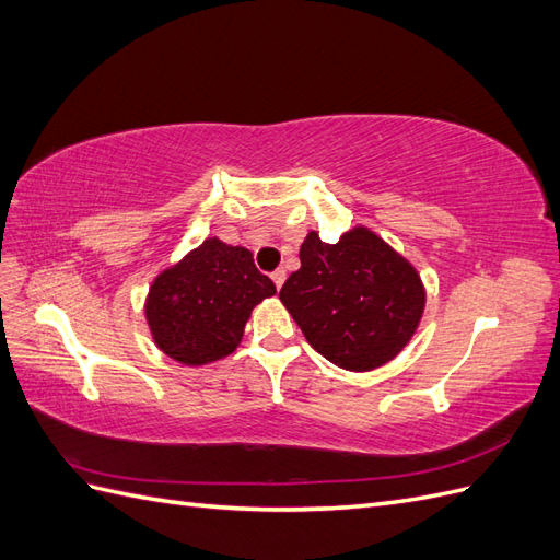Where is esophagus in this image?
<instances>
[{"mask_svg":"<svg viewBox=\"0 0 560 560\" xmlns=\"http://www.w3.org/2000/svg\"><path fill=\"white\" fill-rule=\"evenodd\" d=\"M270 278H273V282H276V287H278V290H282V284H284V278H287V273H284V270H282V268L273 270V276H270Z\"/></svg>","mask_w":560,"mask_h":560,"instance_id":"esophagus-1","label":"esophagus"}]
</instances>
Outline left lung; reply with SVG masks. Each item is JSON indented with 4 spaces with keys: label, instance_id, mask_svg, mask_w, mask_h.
<instances>
[{
    "label": "left lung",
    "instance_id": "8db88e82",
    "mask_svg": "<svg viewBox=\"0 0 560 560\" xmlns=\"http://www.w3.org/2000/svg\"><path fill=\"white\" fill-rule=\"evenodd\" d=\"M299 259L280 301L322 358L346 371H371L409 346L428 292L416 266L378 233L352 226L329 245L311 231Z\"/></svg>",
    "mask_w": 560,
    "mask_h": 560
}]
</instances>
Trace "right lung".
<instances>
[{
    "label": "right lung",
    "instance_id": "add662e5",
    "mask_svg": "<svg viewBox=\"0 0 560 560\" xmlns=\"http://www.w3.org/2000/svg\"><path fill=\"white\" fill-rule=\"evenodd\" d=\"M273 294V280L259 273L249 249L212 235L149 284L144 319L167 358L206 366L235 352L254 306Z\"/></svg>",
    "mask_w": 560,
    "mask_h": 560
}]
</instances>
